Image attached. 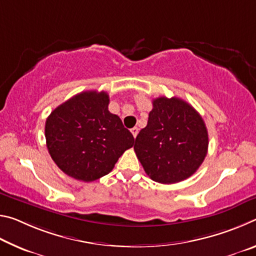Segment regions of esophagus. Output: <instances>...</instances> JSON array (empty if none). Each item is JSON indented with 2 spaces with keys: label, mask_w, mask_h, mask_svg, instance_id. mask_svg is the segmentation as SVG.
<instances>
[{
  "label": "esophagus",
  "mask_w": 256,
  "mask_h": 256,
  "mask_svg": "<svg viewBox=\"0 0 256 256\" xmlns=\"http://www.w3.org/2000/svg\"><path fill=\"white\" fill-rule=\"evenodd\" d=\"M131 133L133 134V136H134V138H136L138 133V128L136 126H134L133 128H131Z\"/></svg>",
  "instance_id": "obj_1"
}]
</instances>
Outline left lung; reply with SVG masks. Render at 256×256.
Wrapping results in <instances>:
<instances>
[{"mask_svg":"<svg viewBox=\"0 0 256 256\" xmlns=\"http://www.w3.org/2000/svg\"><path fill=\"white\" fill-rule=\"evenodd\" d=\"M152 106L134 151L151 180L178 183L192 176L206 158L209 136L204 120L180 98L159 97Z\"/></svg>","mask_w":256,"mask_h":256,"instance_id":"left-lung-1","label":"left lung"}]
</instances>
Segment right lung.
I'll return each instance as SVG.
<instances>
[{"instance_id":"obj_1","label":"right lung","mask_w":256,"mask_h":256,"mask_svg":"<svg viewBox=\"0 0 256 256\" xmlns=\"http://www.w3.org/2000/svg\"><path fill=\"white\" fill-rule=\"evenodd\" d=\"M108 104L105 92H84L56 107L46 120L52 159L78 180L94 182L107 175L134 144L132 133L108 110Z\"/></svg>"}]
</instances>
